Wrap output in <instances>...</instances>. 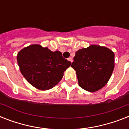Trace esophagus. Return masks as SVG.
<instances>
[{"label": "esophagus", "mask_w": 129, "mask_h": 129, "mask_svg": "<svg viewBox=\"0 0 129 129\" xmlns=\"http://www.w3.org/2000/svg\"><path fill=\"white\" fill-rule=\"evenodd\" d=\"M68 59V61H71V62H72V61H73V59H72V57H69Z\"/></svg>", "instance_id": "esophagus-1"}]
</instances>
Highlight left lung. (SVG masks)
I'll return each mask as SVG.
<instances>
[{
	"label": "left lung",
	"mask_w": 129,
	"mask_h": 129,
	"mask_svg": "<svg viewBox=\"0 0 129 129\" xmlns=\"http://www.w3.org/2000/svg\"><path fill=\"white\" fill-rule=\"evenodd\" d=\"M71 66L76 72L79 86L90 92L108 82L114 68V54L105 47L92 45L76 52Z\"/></svg>",
	"instance_id": "left-lung-1"
}]
</instances>
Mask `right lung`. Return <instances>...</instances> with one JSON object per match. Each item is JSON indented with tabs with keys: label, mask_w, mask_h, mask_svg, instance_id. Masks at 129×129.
<instances>
[{
	"label": "right lung",
	"mask_w": 129,
	"mask_h": 129,
	"mask_svg": "<svg viewBox=\"0 0 129 129\" xmlns=\"http://www.w3.org/2000/svg\"><path fill=\"white\" fill-rule=\"evenodd\" d=\"M17 63L27 82L41 90L52 88L61 80L72 63L60 51H51L40 45H31L17 54Z\"/></svg>",
	"instance_id": "obj_1"
}]
</instances>
